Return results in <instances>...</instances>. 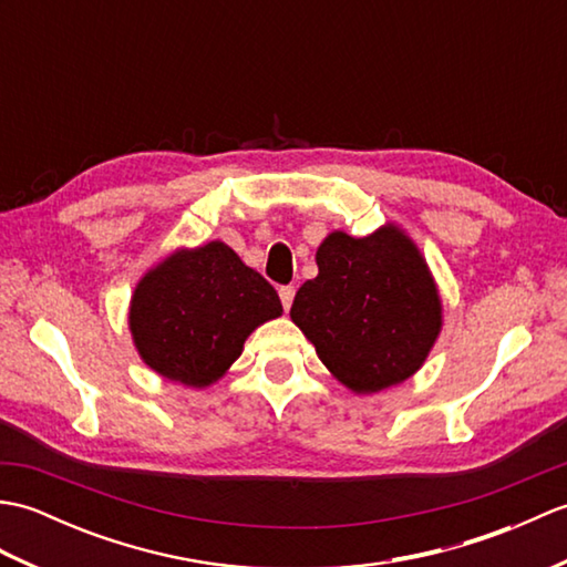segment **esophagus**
Instances as JSON below:
<instances>
[{
	"instance_id": "esophagus-1",
	"label": "esophagus",
	"mask_w": 567,
	"mask_h": 567,
	"mask_svg": "<svg viewBox=\"0 0 567 567\" xmlns=\"http://www.w3.org/2000/svg\"><path fill=\"white\" fill-rule=\"evenodd\" d=\"M280 299H282V307H285V311L292 307V299H295V287L292 285H285V287H280Z\"/></svg>"
}]
</instances>
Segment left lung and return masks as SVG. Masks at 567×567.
<instances>
[{
	"instance_id": "left-lung-1",
	"label": "left lung",
	"mask_w": 567,
	"mask_h": 567,
	"mask_svg": "<svg viewBox=\"0 0 567 567\" xmlns=\"http://www.w3.org/2000/svg\"><path fill=\"white\" fill-rule=\"evenodd\" d=\"M317 265L290 317L321 363L363 394L414 375L441 331V299L412 240L394 226L365 238L336 231Z\"/></svg>"
}]
</instances>
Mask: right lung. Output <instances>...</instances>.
Here are the masks:
<instances>
[{
  "mask_svg": "<svg viewBox=\"0 0 567 567\" xmlns=\"http://www.w3.org/2000/svg\"><path fill=\"white\" fill-rule=\"evenodd\" d=\"M280 315L275 287L212 240L143 277L128 323L146 365L173 382L207 388L240 355L250 331Z\"/></svg>",
  "mask_w": 567,
  "mask_h": 567,
  "instance_id": "right-lung-1",
  "label": "right lung"
}]
</instances>
